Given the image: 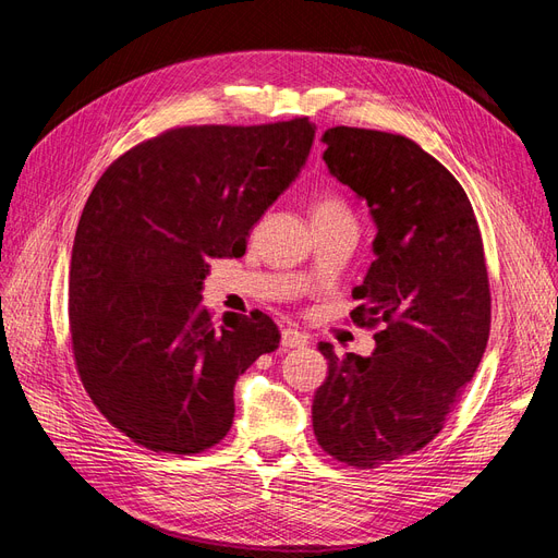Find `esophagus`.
I'll return each mask as SVG.
<instances>
[{"label": "esophagus", "instance_id": "1", "mask_svg": "<svg viewBox=\"0 0 558 558\" xmlns=\"http://www.w3.org/2000/svg\"><path fill=\"white\" fill-rule=\"evenodd\" d=\"M307 342L310 340H307L305 332H300L295 328H283L281 330V347H286V349H300V347H305Z\"/></svg>", "mask_w": 558, "mask_h": 558}]
</instances>
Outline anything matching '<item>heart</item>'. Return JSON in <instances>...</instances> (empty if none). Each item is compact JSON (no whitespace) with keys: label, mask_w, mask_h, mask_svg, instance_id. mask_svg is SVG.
Returning a JSON list of instances; mask_svg holds the SVG:
<instances>
[{"label":"heart","mask_w":558,"mask_h":558,"mask_svg":"<svg viewBox=\"0 0 558 558\" xmlns=\"http://www.w3.org/2000/svg\"><path fill=\"white\" fill-rule=\"evenodd\" d=\"M337 211H347L344 202L337 197H324L314 205V214H337Z\"/></svg>","instance_id":"heart-1"}]
</instances>
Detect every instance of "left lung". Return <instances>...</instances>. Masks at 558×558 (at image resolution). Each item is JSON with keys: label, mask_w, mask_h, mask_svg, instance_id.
<instances>
[{"label": "left lung", "mask_w": 558, "mask_h": 558, "mask_svg": "<svg viewBox=\"0 0 558 558\" xmlns=\"http://www.w3.org/2000/svg\"><path fill=\"white\" fill-rule=\"evenodd\" d=\"M324 144L330 174L377 226L351 320L379 330L367 359L318 344L328 377L312 424L332 459L377 468L426 447L477 373L492 328L484 246L461 183L416 142L337 125Z\"/></svg>", "instance_id": "1"}]
</instances>
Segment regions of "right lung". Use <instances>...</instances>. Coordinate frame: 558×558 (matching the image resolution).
Here are the masks:
<instances>
[{
	"mask_svg": "<svg viewBox=\"0 0 558 558\" xmlns=\"http://www.w3.org/2000/svg\"><path fill=\"white\" fill-rule=\"evenodd\" d=\"M314 132L310 118L174 128L95 183L72 248V351L95 408L132 442L199 453L228 435L234 381L281 335L258 310L211 320L207 260L244 256Z\"/></svg>",
	"mask_w": 558,
	"mask_h": 558,
	"instance_id": "right-lung-1",
	"label": "right lung"
}]
</instances>
